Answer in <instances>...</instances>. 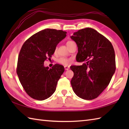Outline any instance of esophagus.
Segmentation results:
<instances>
[{"label":"esophagus","instance_id":"esophagus-1","mask_svg":"<svg viewBox=\"0 0 129 129\" xmlns=\"http://www.w3.org/2000/svg\"><path fill=\"white\" fill-rule=\"evenodd\" d=\"M64 68H65V70H68L70 69V67H68V66H64Z\"/></svg>","mask_w":129,"mask_h":129}]
</instances>
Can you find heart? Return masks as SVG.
I'll use <instances>...</instances> for the list:
<instances>
[{
	"label": "heart",
	"mask_w": 129,
	"mask_h": 129,
	"mask_svg": "<svg viewBox=\"0 0 129 129\" xmlns=\"http://www.w3.org/2000/svg\"><path fill=\"white\" fill-rule=\"evenodd\" d=\"M72 42V41H69V42H67V44L69 43ZM57 61L60 64H62L63 65H65V66H67V65H69L70 64H71V63H72V59L71 58H68V57H60V58H59V59H57Z\"/></svg>",
	"instance_id": "obj_1"
}]
</instances>
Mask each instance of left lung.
Instances as JSON below:
<instances>
[{"mask_svg": "<svg viewBox=\"0 0 129 129\" xmlns=\"http://www.w3.org/2000/svg\"><path fill=\"white\" fill-rule=\"evenodd\" d=\"M76 43L78 62L82 65H73L71 80L75 94L83 99L96 98L108 86L116 69L115 55L110 41L95 29H82L70 37Z\"/></svg>", "mask_w": 129, "mask_h": 129, "instance_id": "8db88e82", "label": "left lung"}]
</instances>
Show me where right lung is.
Masks as SVG:
<instances>
[{
	"mask_svg": "<svg viewBox=\"0 0 129 129\" xmlns=\"http://www.w3.org/2000/svg\"><path fill=\"white\" fill-rule=\"evenodd\" d=\"M67 33L61 30L46 29L32 35L23 44L18 56L16 73L24 89L33 99L45 100L55 91L64 68L55 64L49 69L44 62L51 57L56 45Z\"/></svg>",
	"mask_w": 129,
	"mask_h": 129,
	"instance_id": "1",
	"label": "right lung"
}]
</instances>
